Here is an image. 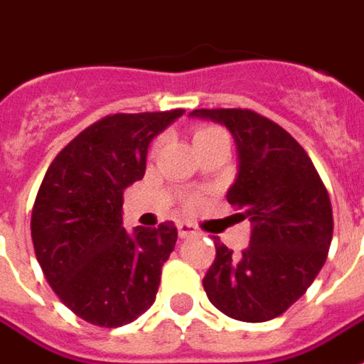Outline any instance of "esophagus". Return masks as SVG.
<instances>
[{
  "label": "esophagus",
  "instance_id": "34e87169",
  "mask_svg": "<svg viewBox=\"0 0 364 364\" xmlns=\"http://www.w3.org/2000/svg\"><path fill=\"white\" fill-rule=\"evenodd\" d=\"M177 232H179L181 238H189V236L199 235V230L193 225H189V223H179V225H177Z\"/></svg>",
  "mask_w": 364,
  "mask_h": 364
}]
</instances>
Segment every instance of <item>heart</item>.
Segmentation results:
<instances>
[{"label":"heart","instance_id":"heart-1","mask_svg":"<svg viewBox=\"0 0 364 364\" xmlns=\"http://www.w3.org/2000/svg\"><path fill=\"white\" fill-rule=\"evenodd\" d=\"M218 136H225V132L218 128H213V126H207V128H199L193 136V144H200V141H207V139H215Z\"/></svg>","mask_w":364,"mask_h":364}]
</instances>
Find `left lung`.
Masks as SVG:
<instances>
[{
    "mask_svg": "<svg viewBox=\"0 0 364 364\" xmlns=\"http://www.w3.org/2000/svg\"><path fill=\"white\" fill-rule=\"evenodd\" d=\"M189 116L232 134L238 171L226 200L252 226L242 256L215 240L217 258L203 288L232 319L270 321L296 304L323 268L333 236L327 189L306 149L276 122L240 108H200Z\"/></svg>",
    "mask_w": 364,
    "mask_h": 364,
    "instance_id": "1",
    "label": "left lung"
}]
</instances>
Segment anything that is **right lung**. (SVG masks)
I'll return each instance as SVG.
<instances>
[{"mask_svg":"<svg viewBox=\"0 0 364 364\" xmlns=\"http://www.w3.org/2000/svg\"><path fill=\"white\" fill-rule=\"evenodd\" d=\"M185 110L106 116L80 132L50 164L31 215L43 274L60 301L100 327L132 323L156 301L177 228L122 220L124 191L146 173L151 139Z\"/></svg>","mask_w":364,"mask_h":364,"instance_id":"1","label":"right lung"}]
</instances>
